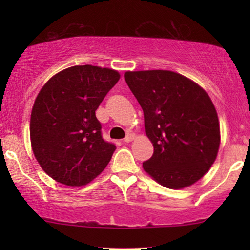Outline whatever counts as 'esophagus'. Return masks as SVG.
Wrapping results in <instances>:
<instances>
[{
	"label": "esophagus",
	"mask_w": 250,
	"mask_h": 250,
	"mask_svg": "<svg viewBox=\"0 0 250 250\" xmlns=\"http://www.w3.org/2000/svg\"><path fill=\"white\" fill-rule=\"evenodd\" d=\"M134 138H135L134 133H128V134H127V135H126V138L124 139V142H125V143L132 142V141H133V140H134Z\"/></svg>",
	"instance_id": "esophagus-1"
}]
</instances>
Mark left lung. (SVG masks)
I'll use <instances>...</instances> for the list:
<instances>
[{"instance_id": "1", "label": "left lung", "mask_w": 250, "mask_h": 250, "mask_svg": "<svg viewBox=\"0 0 250 250\" xmlns=\"http://www.w3.org/2000/svg\"><path fill=\"white\" fill-rule=\"evenodd\" d=\"M125 81L145 114L153 146L145 172L179 190L198 182L213 165L221 143L220 121L209 95L196 82L170 70L126 71Z\"/></svg>"}]
</instances>
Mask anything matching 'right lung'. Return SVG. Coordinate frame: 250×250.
<instances>
[{"mask_svg":"<svg viewBox=\"0 0 250 250\" xmlns=\"http://www.w3.org/2000/svg\"><path fill=\"white\" fill-rule=\"evenodd\" d=\"M121 74L92 64L59 71L43 85L30 114L34 156L54 181L86 186L104 172L116 146L101 136L95 110Z\"/></svg>","mask_w":250,"mask_h":250,"instance_id":"add662e5","label":"right lung"}]
</instances>
